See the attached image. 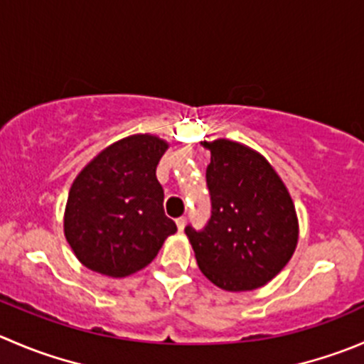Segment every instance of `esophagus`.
I'll use <instances>...</instances> for the list:
<instances>
[{
	"label": "esophagus",
	"instance_id": "esophagus-1",
	"mask_svg": "<svg viewBox=\"0 0 364 364\" xmlns=\"http://www.w3.org/2000/svg\"><path fill=\"white\" fill-rule=\"evenodd\" d=\"M185 224H186V218H185V217L176 218V225H178L179 231H183V229H185Z\"/></svg>",
	"mask_w": 364,
	"mask_h": 364
}]
</instances>
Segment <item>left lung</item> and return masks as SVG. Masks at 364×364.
<instances>
[{
    "label": "left lung",
    "mask_w": 364,
    "mask_h": 364,
    "mask_svg": "<svg viewBox=\"0 0 364 364\" xmlns=\"http://www.w3.org/2000/svg\"><path fill=\"white\" fill-rule=\"evenodd\" d=\"M203 146L211 153L206 168L211 218L203 231L186 225L185 232L200 272L215 287L256 290L294 256L299 242L295 204L263 154L228 139Z\"/></svg>",
    "instance_id": "1"
}]
</instances>
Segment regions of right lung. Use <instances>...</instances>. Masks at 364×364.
I'll use <instances>...</instances> for the list:
<instances>
[{"label":"right lung","mask_w":364,"mask_h":364,"mask_svg":"<svg viewBox=\"0 0 364 364\" xmlns=\"http://www.w3.org/2000/svg\"><path fill=\"white\" fill-rule=\"evenodd\" d=\"M167 149L160 136L139 133L105 147L81 168L67 197L63 232L83 267L108 277L132 276L178 231L156 179Z\"/></svg>","instance_id":"obj_1"}]
</instances>
